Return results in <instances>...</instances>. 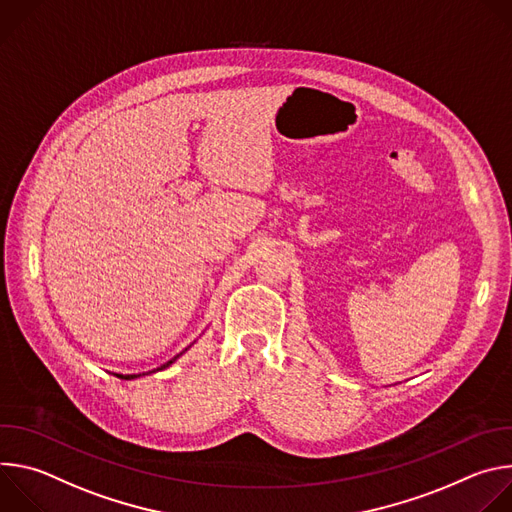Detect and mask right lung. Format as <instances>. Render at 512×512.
<instances>
[{
  "mask_svg": "<svg viewBox=\"0 0 512 512\" xmlns=\"http://www.w3.org/2000/svg\"><path fill=\"white\" fill-rule=\"evenodd\" d=\"M174 360H176V356H174V358H172V360H168V362H166V364H164V367H160V369H158V371H162V369H166V367H170V364H172V362H174ZM117 377H119V379H127V381H129V379H137V377H139V375H117Z\"/></svg>",
  "mask_w": 512,
  "mask_h": 512,
  "instance_id": "1",
  "label": "right lung"
}]
</instances>
